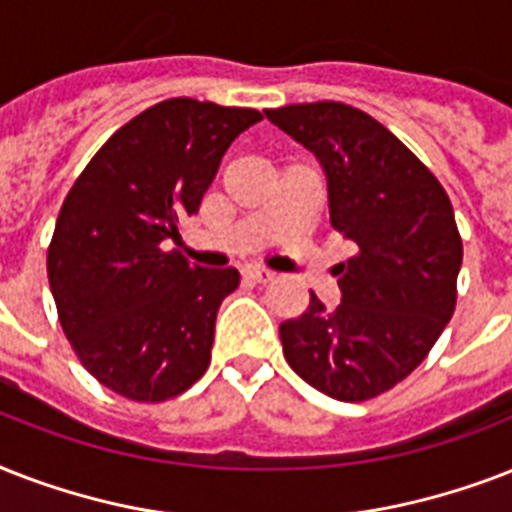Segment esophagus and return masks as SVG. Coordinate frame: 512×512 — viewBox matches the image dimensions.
Listing matches in <instances>:
<instances>
[{"label":"esophagus","instance_id":"obj_1","mask_svg":"<svg viewBox=\"0 0 512 512\" xmlns=\"http://www.w3.org/2000/svg\"><path fill=\"white\" fill-rule=\"evenodd\" d=\"M244 276H247L252 284H268V281H273V273L265 271V268H247Z\"/></svg>","mask_w":512,"mask_h":512}]
</instances>
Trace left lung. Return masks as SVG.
I'll return each mask as SVG.
<instances>
[{"mask_svg":"<svg viewBox=\"0 0 512 512\" xmlns=\"http://www.w3.org/2000/svg\"><path fill=\"white\" fill-rule=\"evenodd\" d=\"M324 167L329 220L356 255L340 263L342 303L311 292L279 327L289 366L337 401H366L417 369L457 305L462 239L436 175L364 111L335 100L268 108Z\"/></svg>","mask_w":512,"mask_h":512,"instance_id":"obj_1","label":"left lung"}]
</instances>
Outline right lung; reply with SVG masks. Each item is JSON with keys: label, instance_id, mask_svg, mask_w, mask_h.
I'll return each mask as SVG.
<instances>
[{"label": "right lung", "instance_id": "obj_1", "mask_svg": "<svg viewBox=\"0 0 512 512\" xmlns=\"http://www.w3.org/2000/svg\"><path fill=\"white\" fill-rule=\"evenodd\" d=\"M255 108L162 100L116 130L76 177L47 249L60 327L87 372L119 396L162 404L207 372L236 268H199L170 241L199 212Z\"/></svg>", "mask_w": 512, "mask_h": 512}]
</instances>
